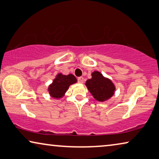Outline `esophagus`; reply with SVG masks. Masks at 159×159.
<instances>
[{"label": "esophagus", "instance_id": "1", "mask_svg": "<svg viewBox=\"0 0 159 159\" xmlns=\"http://www.w3.org/2000/svg\"><path fill=\"white\" fill-rule=\"evenodd\" d=\"M77 80H78V82L79 83H83L84 82V78H83L82 77H78V79H77Z\"/></svg>", "mask_w": 159, "mask_h": 159}]
</instances>
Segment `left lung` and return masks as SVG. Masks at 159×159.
I'll return each mask as SVG.
<instances>
[{
  "mask_svg": "<svg viewBox=\"0 0 159 159\" xmlns=\"http://www.w3.org/2000/svg\"><path fill=\"white\" fill-rule=\"evenodd\" d=\"M85 85L94 98L99 102H104L110 99L116 89L111 80L104 77L98 71L92 73V78L87 80Z\"/></svg>",
  "mask_w": 159,
  "mask_h": 159,
  "instance_id": "obj_1",
  "label": "left lung"
}]
</instances>
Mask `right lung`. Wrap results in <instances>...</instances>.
Returning a JSON list of instances; mask_svg holds the SVG:
<instances>
[{
    "label": "right lung",
    "instance_id": "1",
    "mask_svg": "<svg viewBox=\"0 0 159 159\" xmlns=\"http://www.w3.org/2000/svg\"><path fill=\"white\" fill-rule=\"evenodd\" d=\"M77 82L76 77L72 74L65 75L59 73L53 80L52 84L48 87L49 94L55 99L62 98L70 85Z\"/></svg>",
    "mask_w": 159,
    "mask_h": 159
}]
</instances>
